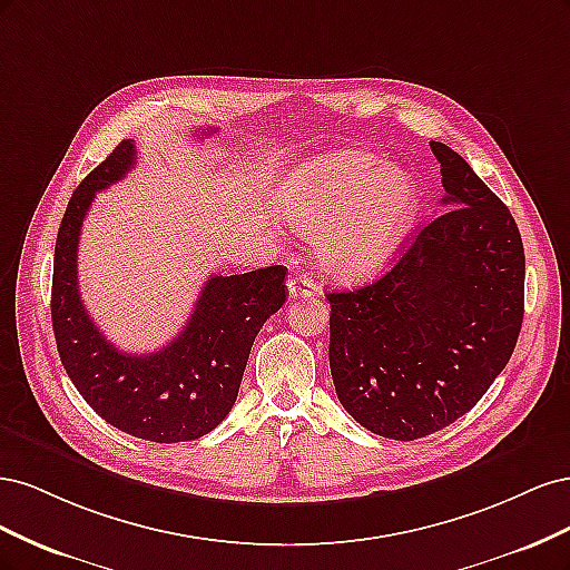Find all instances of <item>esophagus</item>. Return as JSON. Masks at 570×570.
Segmentation results:
<instances>
[{
	"mask_svg": "<svg viewBox=\"0 0 570 570\" xmlns=\"http://www.w3.org/2000/svg\"><path fill=\"white\" fill-rule=\"evenodd\" d=\"M316 283L314 278H308L306 273H299V275H292V278L287 281V295L289 299H299V297H314L316 295Z\"/></svg>",
	"mask_w": 570,
	"mask_h": 570,
	"instance_id": "esophagus-1",
	"label": "esophagus"
}]
</instances>
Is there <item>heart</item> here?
Here are the masks:
<instances>
[{
	"label": "heart",
	"mask_w": 570,
	"mask_h": 570,
	"mask_svg": "<svg viewBox=\"0 0 570 570\" xmlns=\"http://www.w3.org/2000/svg\"><path fill=\"white\" fill-rule=\"evenodd\" d=\"M278 209L316 237L318 262L340 281L381 271L419 212V185L404 168L358 149L318 154L278 187Z\"/></svg>",
	"instance_id": "1"
}]
</instances>
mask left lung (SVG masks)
<instances>
[{"instance_id": "obj_1", "label": "left lung", "mask_w": 570, "mask_h": 570, "mask_svg": "<svg viewBox=\"0 0 570 570\" xmlns=\"http://www.w3.org/2000/svg\"><path fill=\"white\" fill-rule=\"evenodd\" d=\"M444 212L381 281L331 292V373L340 404L390 440L433 435L504 371L523 323L519 226L463 157L430 142Z\"/></svg>"}]
</instances>
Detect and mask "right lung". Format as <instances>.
I'll list each match as a JSON object with an SVG mask.
<instances>
[{"label": "right lung", "mask_w": 570, "mask_h": 570, "mask_svg": "<svg viewBox=\"0 0 570 570\" xmlns=\"http://www.w3.org/2000/svg\"><path fill=\"white\" fill-rule=\"evenodd\" d=\"M120 142L66 206L55 247L51 327L61 364L97 416L149 442L197 440L228 416L254 337L285 304V266L212 275L180 335L151 354H126L97 331L78 292V243L95 193L135 166Z\"/></svg>", "instance_id": "add662e5"}]
</instances>
